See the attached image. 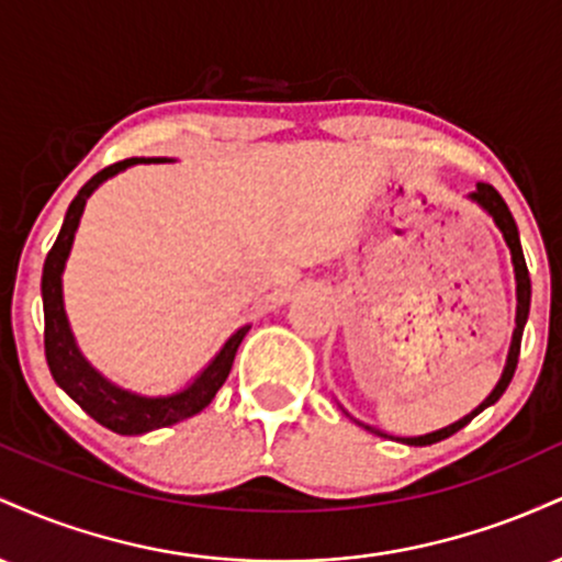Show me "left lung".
Listing matches in <instances>:
<instances>
[{
  "label": "left lung",
  "instance_id": "8db88e82",
  "mask_svg": "<svg viewBox=\"0 0 562 562\" xmlns=\"http://www.w3.org/2000/svg\"><path fill=\"white\" fill-rule=\"evenodd\" d=\"M470 200H475V203L481 205L483 211H486L488 216L494 218V224L499 227L502 237H505L507 248H509V256H513V267H515V282H518V312H515V333H513V344H509V353H507V364H505V372H502L499 383L494 385V391L488 393L483 402L475 406L470 415L462 417V420L447 425V428L441 430H434V434H425V436H415V438H398L402 443H409V447H428V443H436V441H443V438H449L451 434H457V430H462L465 425L473 420L475 415H481L486 406H492L499 402L502 393L507 391L509 380L515 375V367H518V357H520V338H524V327H526V319H528V306H531V277H528V267H526V259H524V248H520V237H518V227H515V218L509 214L507 203L502 200L499 192L494 190L492 184H479L475 187V192H470ZM372 430V428H370ZM378 434V430H375ZM383 436V434H380Z\"/></svg>",
  "mask_w": 562,
  "mask_h": 562
}]
</instances>
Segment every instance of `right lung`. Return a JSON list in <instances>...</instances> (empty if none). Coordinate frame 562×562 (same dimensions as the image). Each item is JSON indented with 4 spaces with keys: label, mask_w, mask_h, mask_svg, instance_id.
<instances>
[{
    "label": "right lung",
    "mask_w": 562,
    "mask_h": 562,
    "mask_svg": "<svg viewBox=\"0 0 562 562\" xmlns=\"http://www.w3.org/2000/svg\"><path fill=\"white\" fill-rule=\"evenodd\" d=\"M160 158H126L119 164L108 166V169L97 171L87 184L81 187L79 195L70 200L66 222H63L60 235L53 245V250L44 259L42 272V301H44V353H47L49 372H53L55 383L74 398L76 404L94 417L97 423L105 425L108 430L121 436H139L147 430L166 428L187 417L198 415L200 409L211 404L216 391L222 389L227 380L232 362H235L237 346L243 344L245 333L250 325L240 327L237 333L229 335L227 344L222 351L211 359L200 375L192 380L182 391L171 393V396H139V393L124 391L102 378L87 359L81 357L79 346H76L74 333H70L66 306H63V269H66L70 245H74V235L79 229V218L83 214L87 198L100 187L105 179L115 177L119 171L128 169L134 164H158Z\"/></svg>",
    "instance_id": "obj_1"
}]
</instances>
